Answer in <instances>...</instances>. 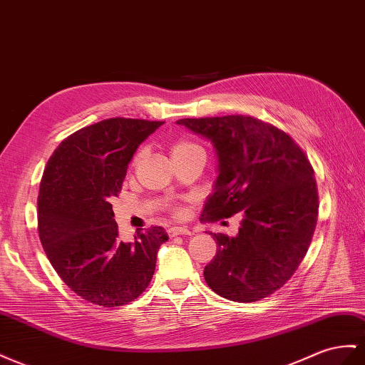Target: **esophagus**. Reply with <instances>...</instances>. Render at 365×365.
I'll return each mask as SVG.
<instances>
[{
  "mask_svg": "<svg viewBox=\"0 0 365 365\" xmlns=\"http://www.w3.org/2000/svg\"><path fill=\"white\" fill-rule=\"evenodd\" d=\"M167 233H169V236H172V238L178 235H192V232L185 227H170L169 230H167Z\"/></svg>",
  "mask_w": 365,
  "mask_h": 365,
  "instance_id": "obj_1",
  "label": "esophagus"
}]
</instances>
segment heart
<instances>
[{"label": "heart", "instance_id": "b5f03b06", "mask_svg": "<svg viewBox=\"0 0 365 365\" xmlns=\"http://www.w3.org/2000/svg\"><path fill=\"white\" fill-rule=\"evenodd\" d=\"M192 152H204L202 147L198 145L196 143L190 141V140H176L173 144H172V158L173 156H178V155H185V153H192ZM138 158H140V153H138L135 156V161H138ZM170 212L175 215V216H182L184 210L182 207L180 205H172L170 207Z\"/></svg>", "mask_w": 365, "mask_h": 365}]
</instances>
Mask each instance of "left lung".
I'll return each mask as SVG.
<instances>
[{"label":"left lung","mask_w":365,"mask_h":365,"mask_svg":"<svg viewBox=\"0 0 365 365\" xmlns=\"http://www.w3.org/2000/svg\"><path fill=\"white\" fill-rule=\"evenodd\" d=\"M178 124L213 143L215 192L202 222L241 213L236 236L212 235L215 258L204 279L220 297L255 302L279 290L298 270L318 221L313 167L292 136L249 115L184 118Z\"/></svg>","instance_id":"8db88e82"}]
</instances>
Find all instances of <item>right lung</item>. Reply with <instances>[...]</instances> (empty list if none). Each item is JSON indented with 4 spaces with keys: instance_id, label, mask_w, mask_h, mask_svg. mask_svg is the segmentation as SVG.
Returning <instances> with one entry per match:
<instances>
[{
    "instance_id": "add662e5",
    "label": "right lung",
    "mask_w": 365,
    "mask_h": 365,
    "mask_svg": "<svg viewBox=\"0 0 365 365\" xmlns=\"http://www.w3.org/2000/svg\"><path fill=\"white\" fill-rule=\"evenodd\" d=\"M164 121L109 118L68 135L48 158L38 193V233L55 272L78 297L101 307L135 301L150 284L163 227L118 235L110 201L133 153Z\"/></svg>"
}]
</instances>
